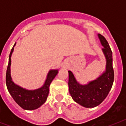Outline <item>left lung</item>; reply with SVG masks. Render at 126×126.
<instances>
[{
	"label": "left lung",
	"instance_id": "1",
	"mask_svg": "<svg viewBox=\"0 0 126 126\" xmlns=\"http://www.w3.org/2000/svg\"><path fill=\"white\" fill-rule=\"evenodd\" d=\"M102 49L107 60L106 70L99 77L86 85L80 84L75 79L73 73L69 71V93L73 100L86 108L98 106L107 97L111 90L114 82L112 53L107 40L101 34H98Z\"/></svg>",
	"mask_w": 126,
	"mask_h": 126
}]
</instances>
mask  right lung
I'll list each match as a JSON object with an SVG mask.
<instances>
[{"label": "right lung", "instance_id": "1", "mask_svg": "<svg viewBox=\"0 0 126 126\" xmlns=\"http://www.w3.org/2000/svg\"><path fill=\"white\" fill-rule=\"evenodd\" d=\"M16 45V44L14 46ZM14 47L9 55L8 65L6 75V84L9 93L15 101L25 110H34L40 107L46 102L49 94V87L51 81L58 73V70H50L45 83L41 88L34 90H28L17 86L12 80L10 75L11 55Z\"/></svg>", "mask_w": 126, "mask_h": 126}]
</instances>
